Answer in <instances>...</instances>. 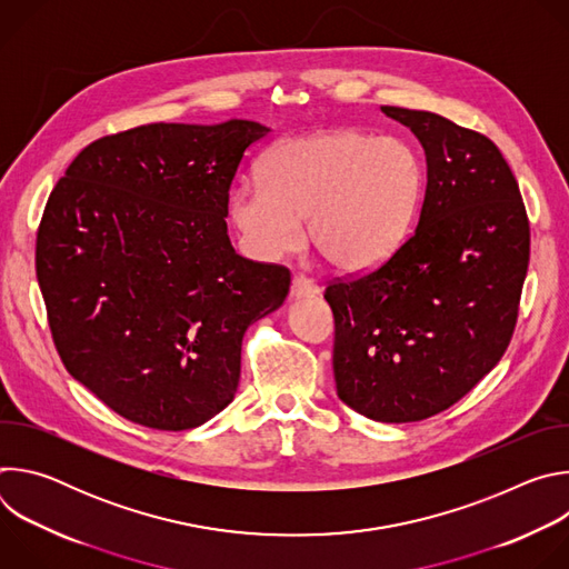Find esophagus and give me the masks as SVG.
<instances>
[{
  "label": "esophagus",
  "mask_w": 569,
  "mask_h": 569,
  "mask_svg": "<svg viewBox=\"0 0 569 569\" xmlns=\"http://www.w3.org/2000/svg\"><path fill=\"white\" fill-rule=\"evenodd\" d=\"M317 295H319V288L310 279H306L303 274H297L292 279V283H290V297L292 299H310V297H317Z\"/></svg>",
  "instance_id": "esophagus-1"
}]
</instances>
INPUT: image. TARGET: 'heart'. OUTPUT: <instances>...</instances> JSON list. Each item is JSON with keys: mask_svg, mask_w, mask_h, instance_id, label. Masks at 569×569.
<instances>
[{"mask_svg": "<svg viewBox=\"0 0 569 569\" xmlns=\"http://www.w3.org/2000/svg\"><path fill=\"white\" fill-rule=\"evenodd\" d=\"M426 193L419 150L400 137L331 128L288 137L261 159V180L240 182L229 216L261 259L310 246L340 272L385 263L410 236Z\"/></svg>", "mask_w": 569, "mask_h": 569, "instance_id": "b5f03b06", "label": "heart"}]
</instances>
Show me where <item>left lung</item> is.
Instances as JSON below:
<instances>
[{
  "label": "left lung",
  "instance_id": "obj_1",
  "mask_svg": "<svg viewBox=\"0 0 569 569\" xmlns=\"http://www.w3.org/2000/svg\"><path fill=\"white\" fill-rule=\"evenodd\" d=\"M426 150L415 233L373 272L327 288L342 402L380 423L448 410L505 356L529 266V220L500 148L435 112L380 108Z\"/></svg>",
  "mask_w": 569,
  "mask_h": 569
}]
</instances>
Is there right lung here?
I'll return each instance as SVG.
<instances>
[{"mask_svg":"<svg viewBox=\"0 0 569 569\" xmlns=\"http://www.w3.org/2000/svg\"><path fill=\"white\" fill-rule=\"evenodd\" d=\"M270 128L148 123L78 152L44 207L36 272L67 371L119 417L191 430L233 400L250 323L290 272L233 252L229 184Z\"/></svg>","mask_w":569,"mask_h":569,"instance_id":"right-lung-1","label":"right lung"}]
</instances>
